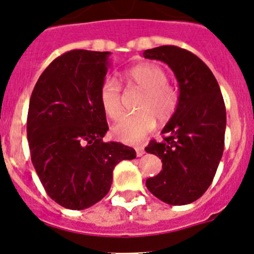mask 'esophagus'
<instances>
[{
	"label": "esophagus",
	"instance_id": "34e87169",
	"mask_svg": "<svg viewBox=\"0 0 254 254\" xmlns=\"http://www.w3.org/2000/svg\"><path fill=\"white\" fill-rule=\"evenodd\" d=\"M135 151H136L137 157H141L143 153H145V148H143L142 146H137V147H135Z\"/></svg>",
	"mask_w": 254,
	"mask_h": 254
}]
</instances>
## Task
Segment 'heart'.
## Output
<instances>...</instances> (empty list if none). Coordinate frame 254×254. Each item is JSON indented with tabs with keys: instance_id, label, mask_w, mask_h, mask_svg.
Returning <instances> with one entry per match:
<instances>
[{
	"instance_id": "obj_1",
	"label": "heart",
	"mask_w": 254,
	"mask_h": 254,
	"mask_svg": "<svg viewBox=\"0 0 254 254\" xmlns=\"http://www.w3.org/2000/svg\"><path fill=\"white\" fill-rule=\"evenodd\" d=\"M125 78L131 86L143 91L137 102L139 112L122 118L112 127V134L122 142L136 143L152 131L156 125L155 117L160 123H166L175 115L179 97L176 89L167 83V73L156 64L134 66L125 73ZM99 102L111 119H118L122 115V88L117 79H104L99 89Z\"/></svg>"
}]
</instances>
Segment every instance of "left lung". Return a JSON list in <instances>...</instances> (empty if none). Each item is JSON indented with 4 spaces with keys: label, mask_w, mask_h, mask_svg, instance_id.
<instances>
[{
    "label": "left lung",
    "mask_w": 254,
    "mask_h": 254,
    "mask_svg": "<svg viewBox=\"0 0 254 254\" xmlns=\"http://www.w3.org/2000/svg\"><path fill=\"white\" fill-rule=\"evenodd\" d=\"M142 56L167 64L179 88L177 111L163 127V141L145 148L162 161L146 181L148 190L170 205L200 198L211 184L224 152L226 108L211 70L190 51L173 45L148 49Z\"/></svg>",
    "instance_id": "8db88e82"
}]
</instances>
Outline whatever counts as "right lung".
Here are the masks:
<instances>
[{
	"mask_svg": "<svg viewBox=\"0 0 254 254\" xmlns=\"http://www.w3.org/2000/svg\"><path fill=\"white\" fill-rule=\"evenodd\" d=\"M109 51L71 50L56 58L33 89L27 119L30 157L48 195L83 210L107 195L113 170L134 160V148L104 142L108 131L99 89L111 66Z\"/></svg>",
	"mask_w": 254,
	"mask_h": 254,
	"instance_id": "add662e5",
	"label": "right lung"
}]
</instances>
